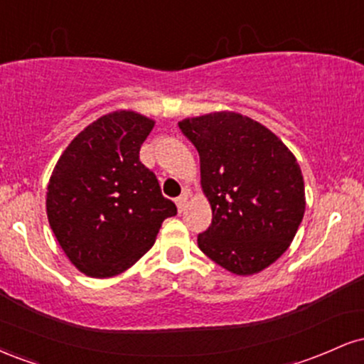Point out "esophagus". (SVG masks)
Listing matches in <instances>:
<instances>
[{
	"mask_svg": "<svg viewBox=\"0 0 364 364\" xmlns=\"http://www.w3.org/2000/svg\"><path fill=\"white\" fill-rule=\"evenodd\" d=\"M186 203H188V193H183L181 196H178L176 198V207H178V212H183L186 208Z\"/></svg>",
	"mask_w": 364,
	"mask_h": 364,
	"instance_id": "obj_1",
	"label": "esophagus"
}]
</instances>
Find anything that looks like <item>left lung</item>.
Instances as JSON below:
<instances>
[{
    "mask_svg": "<svg viewBox=\"0 0 364 364\" xmlns=\"http://www.w3.org/2000/svg\"><path fill=\"white\" fill-rule=\"evenodd\" d=\"M200 156L212 224L198 248L235 275H255L289 248L306 198L301 168L275 133L235 111L179 121Z\"/></svg>",
    "mask_w": 364,
    "mask_h": 364,
    "instance_id": "left-lung-1",
    "label": "left lung"
}]
</instances>
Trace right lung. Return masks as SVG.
<instances>
[{
	"instance_id": "right-lung-1",
	"label": "right lung",
	"mask_w": 364,
	"mask_h": 364,
	"mask_svg": "<svg viewBox=\"0 0 364 364\" xmlns=\"http://www.w3.org/2000/svg\"><path fill=\"white\" fill-rule=\"evenodd\" d=\"M156 121L118 109L85 127L58 159L46 212L54 236L82 274L114 277L156 243L176 205L161 193L140 147Z\"/></svg>"
}]
</instances>
